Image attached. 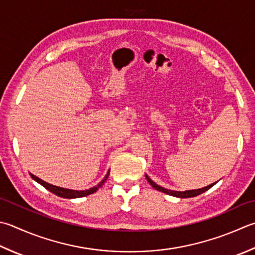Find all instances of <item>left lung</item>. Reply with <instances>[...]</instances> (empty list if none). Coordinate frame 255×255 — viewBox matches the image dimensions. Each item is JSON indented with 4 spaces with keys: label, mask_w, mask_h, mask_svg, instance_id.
<instances>
[{
    "label": "left lung",
    "mask_w": 255,
    "mask_h": 255,
    "mask_svg": "<svg viewBox=\"0 0 255 255\" xmlns=\"http://www.w3.org/2000/svg\"><path fill=\"white\" fill-rule=\"evenodd\" d=\"M146 178H147L148 182L150 183L151 186H152L154 189H156V190H159V191H161V192H163V193H167V194H169V196H173V197H178V198H191V197L199 196V194H201L202 192L209 190V189H210L212 186H214V184H216V182H214V183L210 184V186H207V187L201 188V189H197V190H188V191L181 192V191L168 190V189H164V188H162V187H160V186H158V184L154 183L148 176H146Z\"/></svg>",
    "instance_id": "8db88e82"
}]
</instances>
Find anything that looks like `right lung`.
<instances>
[{
	"instance_id": "1",
	"label": "right lung",
	"mask_w": 255,
	"mask_h": 255,
	"mask_svg": "<svg viewBox=\"0 0 255 255\" xmlns=\"http://www.w3.org/2000/svg\"><path fill=\"white\" fill-rule=\"evenodd\" d=\"M29 174H31V177L34 179L35 181L38 182L39 184H42V186H43L45 189H47V190H48V191H51L52 193L56 194V196L61 197V198L73 199V198H81V197H86V196H88V194H92V193H94V192H96L99 188L103 187L104 182L107 180V178H108V174H109V172L106 174V177H105V178L103 179V181H102V182H99L96 187H94V188L88 189V190H83V191L71 190V189H64V188H61V187L53 186V184H49V183H47V182L43 181L42 179L37 178L36 176H34V174H32V173H29Z\"/></svg>"
}]
</instances>
